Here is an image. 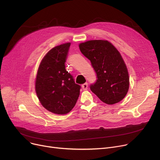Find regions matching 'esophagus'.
<instances>
[{
  "label": "esophagus",
  "instance_id": "1",
  "mask_svg": "<svg viewBox=\"0 0 160 160\" xmlns=\"http://www.w3.org/2000/svg\"><path fill=\"white\" fill-rule=\"evenodd\" d=\"M88 88V83H83V84L82 85V88L83 90H87Z\"/></svg>",
  "mask_w": 160,
  "mask_h": 160
}]
</instances>
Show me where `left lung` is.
<instances>
[{
	"label": "left lung",
	"mask_w": 160,
	"mask_h": 160,
	"mask_svg": "<svg viewBox=\"0 0 160 160\" xmlns=\"http://www.w3.org/2000/svg\"><path fill=\"white\" fill-rule=\"evenodd\" d=\"M81 52L91 61L97 80L91 91L107 104L122 100L129 89L127 65L117 49L107 40H90L80 43Z\"/></svg>",
	"instance_id": "left-lung-1"
}]
</instances>
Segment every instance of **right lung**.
<instances>
[{
    "mask_svg": "<svg viewBox=\"0 0 160 160\" xmlns=\"http://www.w3.org/2000/svg\"><path fill=\"white\" fill-rule=\"evenodd\" d=\"M71 43L56 46L46 54L39 66L35 89L40 103L50 112L68 113L77 103L80 86L65 69Z\"/></svg>",
    "mask_w": 160,
    "mask_h": 160,
    "instance_id": "obj_1",
    "label": "right lung"
}]
</instances>
